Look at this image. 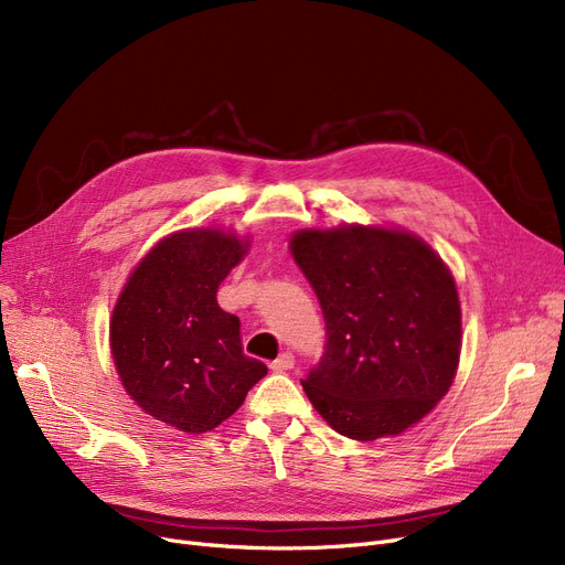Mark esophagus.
Masks as SVG:
<instances>
[{
    "instance_id": "obj_1",
    "label": "esophagus",
    "mask_w": 565,
    "mask_h": 565,
    "mask_svg": "<svg viewBox=\"0 0 565 565\" xmlns=\"http://www.w3.org/2000/svg\"><path fill=\"white\" fill-rule=\"evenodd\" d=\"M292 364H295L292 352H281L279 358L270 364V369H273L275 373H286V371H290V369H292Z\"/></svg>"
}]
</instances>
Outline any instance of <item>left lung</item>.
Here are the masks:
<instances>
[{"label": "left lung", "instance_id": "1", "mask_svg": "<svg viewBox=\"0 0 565 565\" xmlns=\"http://www.w3.org/2000/svg\"><path fill=\"white\" fill-rule=\"evenodd\" d=\"M295 263L318 295L324 352L302 380L337 433L373 441L422 422L460 360V302L449 267L422 237L375 226L298 231Z\"/></svg>", "mask_w": 565, "mask_h": 565}]
</instances>
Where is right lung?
Wrapping results in <instances>:
<instances>
[{
    "instance_id": "right-lung-1",
    "label": "right lung",
    "mask_w": 565,
    "mask_h": 565,
    "mask_svg": "<svg viewBox=\"0 0 565 565\" xmlns=\"http://www.w3.org/2000/svg\"><path fill=\"white\" fill-rule=\"evenodd\" d=\"M247 247L220 228L173 233L143 256L114 307L109 341L126 392L183 433L217 428L267 373L243 352L241 320L217 305Z\"/></svg>"
}]
</instances>
